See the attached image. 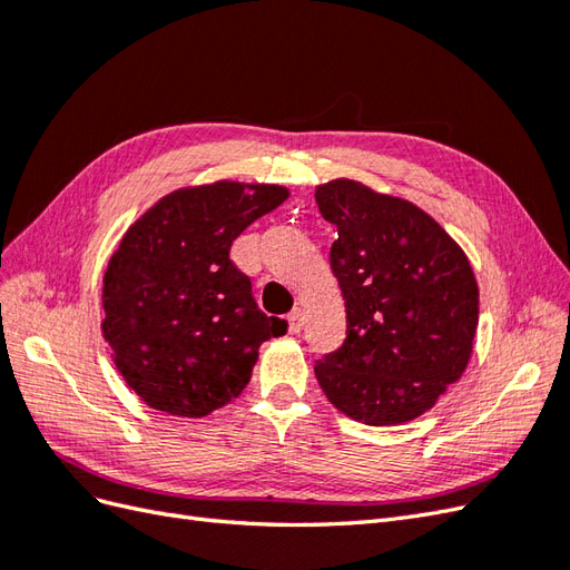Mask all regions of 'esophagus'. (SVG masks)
Instances as JSON below:
<instances>
[{
    "label": "esophagus",
    "instance_id": "1",
    "mask_svg": "<svg viewBox=\"0 0 570 570\" xmlns=\"http://www.w3.org/2000/svg\"><path fill=\"white\" fill-rule=\"evenodd\" d=\"M287 325H289V333H302V327H304V314H302V308H292V312L287 314Z\"/></svg>",
    "mask_w": 570,
    "mask_h": 570
}]
</instances>
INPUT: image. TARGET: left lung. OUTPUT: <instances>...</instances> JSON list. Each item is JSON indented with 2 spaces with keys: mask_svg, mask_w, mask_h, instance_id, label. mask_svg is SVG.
<instances>
[{
  "mask_svg": "<svg viewBox=\"0 0 570 570\" xmlns=\"http://www.w3.org/2000/svg\"><path fill=\"white\" fill-rule=\"evenodd\" d=\"M337 228L331 266L347 306V337L314 373L342 413L366 425L421 416L471 358L478 285L469 258L411 202L354 180L316 189Z\"/></svg>",
  "mask_w": 570,
  "mask_h": 570,
  "instance_id": "1",
  "label": "left lung"
}]
</instances>
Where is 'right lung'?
Masks as SVG:
<instances>
[{"instance_id":"right-lung-1","label":"right lung","mask_w":570,"mask_h":570,"mask_svg":"<svg viewBox=\"0 0 570 570\" xmlns=\"http://www.w3.org/2000/svg\"><path fill=\"white\" fill-rule=\"evenodd\" d=\"M278 185L216 183L170 193L120 239L105 273V337L151 409L206 416L245 390L258 347L287 333L266 316L233 239L278 209Z\"/></svg>"}]
</instances>
